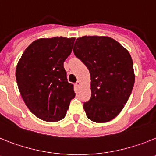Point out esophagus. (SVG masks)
Returning a JSON list of instances; mask_svg holds the SVG:
<instances>
[{
  "instance_id": "1",
  "label": "esophagus",
  "mask_w": 156,
  "mask_h": 156,
  "mask_svg": "<svg viewBox=\"0 0 156 156\" xmlns=\"http://www.w3.org/2000/svg\"><path fill=\"white\" fill-rule=\"evenodd\" d=\"M75 86H76L78 88L80 87V86H81V83H80L79 81H78V82H77L76 83H75Z\"/></svg>"
}]
</instances>
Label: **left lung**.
Instances as JSON below:
<instances>
[{"label":"left lung","instance_id":"obj_1","mask_svg":"<svg viewBox=\"0 0 156 156\" xmlns=\"http://www.w3.org/2000/svg\"><path fill=\"white\" fill-rule=\"evenodd\" d=\"M73 51L90 73L91 98L83 104L86 115L95 122L111 121L132 93L135 75L131 55L115 40L99 36L78 37Z\"/></svg>","mask_w":156,"mask_h":156}]
</instances>
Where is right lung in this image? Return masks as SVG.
<instances>
[{"label": "right lung", "mask_w": 156, "mask_h": 156, "mask_svg": "<svg viewBox=\"0 0 156 156\" xmlns=\"http://www.w3.org/2000/svg\"><path fill=\"white\" fill-rule=\"evenodd\" d=\"M75 38H41L28 46L16 70L23 100L32 113L46 122L63 119L75 97L67 82L63 62L70 55Z\"/></svg>", "instance_id": "right-lung-1"}]
</instances>
